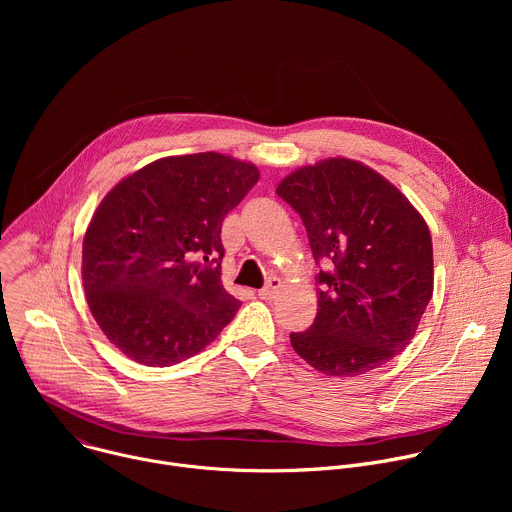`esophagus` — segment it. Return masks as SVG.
<instances>
[{
	"instance_id": "1",
	"label": "esophagus",
	"mask_w": 512,
	"mask_h": 512,
	"mask_svg": "<svg viewBox=\"0 0 512 512\" xmlns=\"http://www.w3.org/2000/svg\"><path fill=\"white\" fill-rule=\"evenodd\" d=\"M279 287H281V279H279V277H271V279L265 283V287L259 289V298H261V300H273Z\"/></svg>"
}]
</instances>
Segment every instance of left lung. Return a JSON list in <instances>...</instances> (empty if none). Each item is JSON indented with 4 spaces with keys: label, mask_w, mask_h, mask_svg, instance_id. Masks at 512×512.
Masks as SVG:
<instances>
[{
    "label": "left lung",
    "mask_w": 512,
    "mask_h": 512,
    "mask_svg": "<svg viewBox=\"0 0 512 512\" xmlns=\"http://www.w3.org/2000/svg\"><path fill=\"white\" fill-rule=\"evenodd\" d=\"M300 216L320 269L318 314L291 332L294 350L330 377H356L397 356L433 294V247L423 216L379 172L330 158L277 186Z\"/></svg>",
    "instance_id": "left-lung-1"
}]
</instances>
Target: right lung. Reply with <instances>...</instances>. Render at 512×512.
<instances>
[{"mask_svg":"<svg viewBox=\"0 0 512 512\" xmlns=\"http://www.w3.org/2000/svg\"><path fill=\"white\" fill-rule=\"evenodd\" d=\"M259 170L216 152L156 160L113 186L83 241L87 304L103 334L145 367L206 348L241 302L221 283V227Z\"/></svg>","mask_w":512,"mask_h":512,"instance_id":"add662e5","label":"right lung"}]
</instances>
